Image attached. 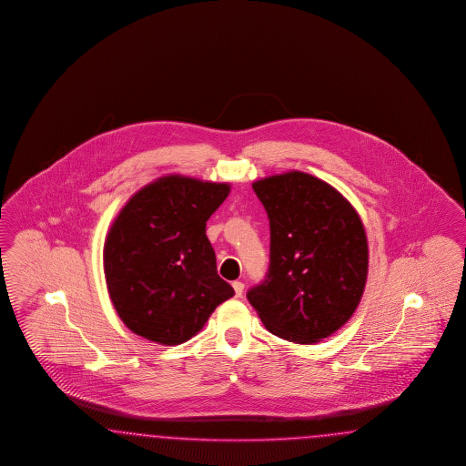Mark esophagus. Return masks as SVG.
<instances>
[{
  "label": "esophagus",
  "mask_w": 466,
  "mask_h": 466,
  "mask_svg": "<svg viewBox=\"0 0 466 466\" xmlns=\"http://www.w3.org/2000/svg\"><path fill=\"white\" fill-rule=\"evenodd\" d=\"M232 288H234L236 299H241L242 289H244V284H242L241 280H234V282H232Z\"/></svg>",
  "instance_id": "1"
}]
</instances>
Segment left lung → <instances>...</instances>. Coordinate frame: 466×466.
Segmentation results:
<instances>
[{
  "label": "left lung",
  "mask_w": 466,
  "mask_h": 466,
  "mask_svg": "<svg viewBox=\"0 0 466 466\" xmlns=\"http://www.w3.org/2000/svg\"><path fill=\"white\" fill-rule=\"evenodd\" d=\"M253 190L270 224V265L246 297L272 335L312 345L338 331L364 293V225L335 187L303 171L261 178Z\"/></svg>",
  "instance_id": "obj_1"
}]
</instances>
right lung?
<instances>
[{
    "label": "right lung",
    "instance_id": "obj_1",
    "mask_svg": "<svg viewBox=\"0 0 466 466\" xmlns=\"http://www.w3.org/2000/svg\"><path fill=\"white\" fill-rule=\"evenodd\" d=\"M230 192L228 184L167 175L131 196L104 244L112 305L135 335L180 345L234 297L217 272L206 222Z\"/></svg>",
    "mask_w": 466,
    "mask_h": 466
}]
</instances>
